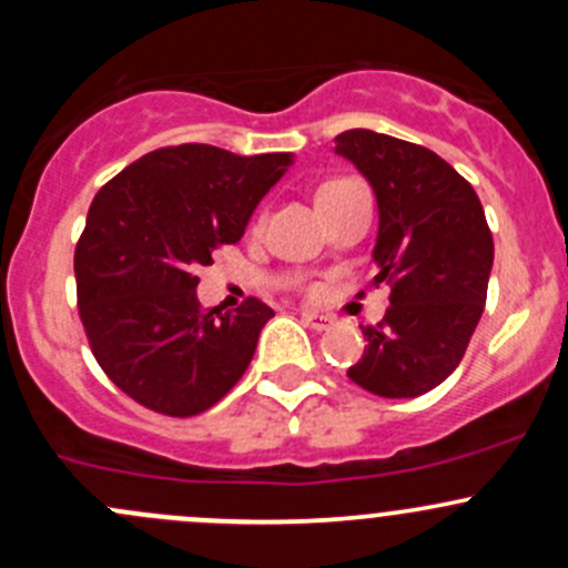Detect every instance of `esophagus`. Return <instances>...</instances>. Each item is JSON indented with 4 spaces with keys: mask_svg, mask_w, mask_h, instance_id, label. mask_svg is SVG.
<instances>
[{
    "mask_svg": "<svg viewBox=\"0 0 568 568\" xmlns=\"http://www.w3.org/2000/svg\"><path fill=\"white\" fill-rule=\"evenodd\" d=\"M302 321H305L311 329H329L332 324H335V318L332 316H324V313H313V311H302Z\"/></svg>",
    "mask_w": 568,
    "mask_h": 568,
    "instance_id": "34e87169",
    "label": "esophagus"
}]
</instances>
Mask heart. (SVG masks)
<instances>
[{
    "label": "heart",
    "mask_w": 568,
    "mask_h": 568,
    "mask_svg": "<svg viewBox=\"0 0 568 568\" xmlns=\"http://www.w3.org/2000/svg\"><path fill=\"white\" fill-rule=\"evenodd\" d=\"M343 183H348V178H332V181H324V183H321V186H318L316 197H324V194L335 192V189H341Z\"/></svg>",
    "instance_id": "heart-1"
}]
</instances>
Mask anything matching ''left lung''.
Instances as JSON below:
<instances>
[{
    "instance_id": "left-lung-1",
    "label": "left lung",
    "mask_w": 568,
    "mask_h": 568,
    "mask_svg": "<svg viewBox=\"0 0 568 568\" xmlns=\"http://www.w3.org/2000/svg\"><path fill=\"white\" fill-rule=\"evenodd\" d=\"M379 203L374 285L390 307L365 326V352L348 379L382 398H415L459 368L486 305L495 242L484 205L445 159L415 142L368 129L335 136Z\"/></svg>"
}]
</instances>
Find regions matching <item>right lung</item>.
<instances>
[{
	"label": "right lung",
	"mask_w": 568,
	"mask_h": 568,
	"mask_svg": "<svg viewBox=\"0 0 568 568\" xmlns=\"http://www.w3.org/2000/svg\"><path fill=\"white\" fill-rule=\"evenodd\" d=\"M288 164L186 142L136 159L90 203L73 252L79 318L101 371L145 409L200 415L247 371L274 311L255 296L203 311L194 272L242 239Z\"/></svg>",
	"instance_id": "obj_1"
}]
</instances>
